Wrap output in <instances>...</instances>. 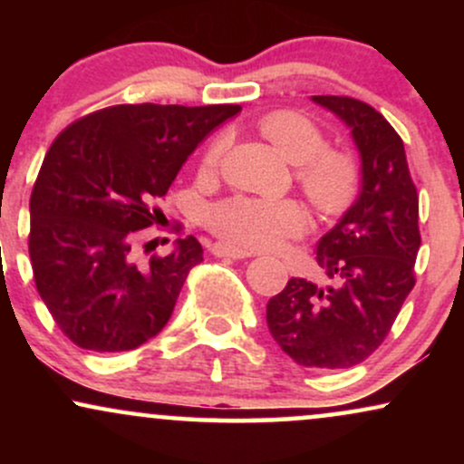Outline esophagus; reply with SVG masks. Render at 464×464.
<instances>
[{
    "mask_svg": "<svg viewBox=\"0 0 464 464\" xmlns=\"http://www.w3.org/2000/svg\"><path fill=\"white\" fill-rule=\"evenodd\" d=\"M214 255H218V257H231V259L255 257V253H250V250L236 246V244H227V242H218L214 246Z\"/></svg>",
    "mask_w": 464,
    "mask_h": 464,
    "instance_id": "obj_1",
    "label": "esophagus"
}]
</instances>
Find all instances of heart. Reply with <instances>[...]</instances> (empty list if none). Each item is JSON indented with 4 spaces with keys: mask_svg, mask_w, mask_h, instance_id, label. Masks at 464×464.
<instances>
[{
    "mask_svg": "<svg viewBox=\"0 0 464 464\" xmlns=\"http://www.w3.org/2000/svg\"><path fill=\"white\" fill-rule=\"evenodd\" d=\"M259 130L287 161L299 165L296 179L321 214L334 216L349 207L355 196L358 172L344 152L327 150V137L310 117L295 111L266 115ZM225 140H216L202 157V169L214 172L220 163ZM305 211L290 198H255L233 196L216 205L209 225L227 242L248 248H273L285 237L305 228Z\"/></svg>",
    "mask_w": 464,
    "mask_h": 464,
    "instance_id": "b5f03b06",
    "label": "heart"
}]
</instances>
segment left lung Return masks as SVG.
I'll list each match as a JSON object with an SVG mask.
<instances>
[{
  "instance_id": "obj_1",
  "label": "left lung",
  "mask_w": 464,
  "mask_h": 464,
  "mask_svg": "<svg viewBox=\"0 0 464 464\" xmlns=\"http://www.w3.org/2000/svg\"><path fill=\"white\" fill-rule=\"evenodd\" d=\"M312 100L351 129L362 161V189L316 246L327 284L292 276L268 301L266 321L296 364L349 369L384 343L414 287L419 194L401 137L380 111L347 95Z\"/></svg>"
}]
</instances>
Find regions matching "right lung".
Segmentation results:
<instances>
[{
	"label": "right lung",
	"instance_id": "obj_1",
	"mask_svg": "<svg viewBox=\"0 0 464 464\" xmlns=\"http://www.w3.org/2000/svg\"><path fill=\"white\" fill-rule=\"evenodd\" d=\"M239 111L117 104L80 117L52 143L30 196V262L52 318L80 349H137L169 321L202 262L200 242L179 237L169 255L141 262L135 237L163 218L157 200L196 146Z\"/></svg>",
	"mask_w": 464,
	"mask_h": 464
}]
</instances>
